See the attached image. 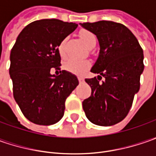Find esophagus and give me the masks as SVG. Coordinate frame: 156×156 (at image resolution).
<instances>
[{"mask_svg": "<svg viewBox=\"0 0 156 156\" xmlns=\"http://www.w3.org/2000/svg\"><path fill=\"white\" fill-rule=\"evenodd\" d=\"M78 80H79V81H80V82H82V81H83V78L79 76V77H78Z\"/></svg>", "mask_w": 156, "mask_h": 156, "instance_id": "obj_1", "label": "esophagus"}]
</instances>
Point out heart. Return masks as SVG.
Wrapping results in <instances>:
<instances>
[{
  "mask_svg": "<svg viewBox=\"0 0 156 156\" xmlns=\"http://www.w3.org/2000/svg\"><path fill=\"white\" fill-rule=\"evenodd\" d=\"M80 36H81V40L83 41V42L89 48L94 47L96 44V41H97L96 36L91 31L82 30L80 33ZM68 39H69L68 37H64L58 44V51L62 57H64L66 55L65 47L68 42ZM90 66H91V63L87 60L69 59V61H67L65 63V69L75 75H83L87 69L90 68Z\"/></svg>",
  "mask_w": 156,
  "mask_h": 156,
  "instance_id": "obj_1",
  "label": "heart"
}]
</instances>
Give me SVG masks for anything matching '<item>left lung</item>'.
<instances>
[{
	"instance_id": "left-lung-1",
	"label": "left lung",
	"mask_w": 156,
	"mask_h": 156,
	"mask_svg": "<svg viewBox=\"0 0 156 156\" xmlns=\"http://www.w3.org/2000/svg\"><path fill=\"white\" fill-rule=\"evenodd\" d=\"M99 41V57L91 72L98 77L86 79L91 95L82 102L87 118L99 126H112L128 115L140 89L144 69L143 50L133 33L122 23L110 21L81 24ZM105 80L101 83V76Z\"/></svg>"
}]
</instances>
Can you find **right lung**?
<instances>
[{
    "instance_id": "add662e5",
    "label": "right lung",
    "mask_w": 156,
    "mask_h": 156,
    "mask_svg": "<svg viewBox=\"0 0 156 156\" xmlns=\"http://www.w3.org/2000/svg\"><path fill=\"white\" fill-rule=\"evenodd\" d=\"M78 24L57 19L31 22L18 35L10 53L9 74L13 94L22 114L31 122L48 126L64 115L65 101L77 87L75 75L61 70L60 41Z\"/></svg>"
}]
</instances>
